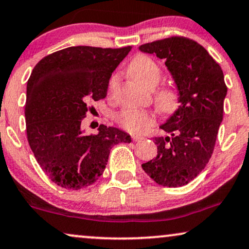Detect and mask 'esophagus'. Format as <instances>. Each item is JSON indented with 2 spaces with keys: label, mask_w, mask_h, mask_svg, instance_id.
Returning a JSON list of instances; mask_svg holds the SVG:
<instances>
[{
  "label": "esophagus",
  "mask_w": 249,
  "mask_h": 249,
  "mask_svg": "<svg viewBox=\"0 0 249 249\" xmlns=\"http://www.w3.org/2000/svg\"><path fill=\"white\" fill-rule=\"evenodd\" d=\"M132 139H133L134 141H140V140H142V139H143V137H141V135H133Z\"/></svg>",
  "instance_id": "1"
}]
</instances>
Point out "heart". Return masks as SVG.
Instances as JSON below:
<instances>
[{
    "mask_svg": "<svg viewBox=\"0 0 249 249\" xmlns=\"http://www.w3.org/2000/svg\"><path fill=\"white\" fill-rule=\"evenodd\" d=\"M128 74L139 84L152 90L161 77V69L154 59L141 54L131 61L128 66ZM117 83L118 75H112L109 81V90H112ZM156 102L159 110L166 115L173 114L180 106L178 94L173 88H161L156 94ZM116 119L123 128L130 132L141 131L147 125L155 122V118L150 114L133 108L124 109L119 112Z\"/></svg>",
    "mask_w": 249,
    "mask_h": 249,
    "instance_id": "1",
    "label": "heart"
}]
</instances>
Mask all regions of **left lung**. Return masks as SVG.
<instances>
[{"instance_id": "left-lung-1", "label": "left lung", "mask_w": 249, "mask_h": 249, "mask_svg": "<svg viewBox=\"0 0 249 249\" xmlns=\"http://www.w3.org/2000/svg\"><path fill=\"white\" fill-rule=\"evenodd\" d=\"M139 50L163 59L180 99L178 110L160 125L167 135L154 138L157 156L142 168L163 187H182L213 154L228 91L223 71L206 49L185 37L147 43Z\"/></svg>"}]
</instances>
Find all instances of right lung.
Segmentation results:
<instances>
[{"label":"right lung","mask_w":249,"mask_h":249,"mask_svg":"<svg viewBox=\"0 0 249 249\" xmlns=\"http://www.w3.org/2000/svg\"><path fill=\"white\" fill-rule=\"evenodd\" d=\"M131 46H71L43 58L27 82L26 131L32 151L51 181L65 189L91 185L101 177L115 144L131 137L101 124L86 134L82 119L91 101L105 99L109 79Z\"/></svg>","instance_id":"obj_1"}]
</instances>
